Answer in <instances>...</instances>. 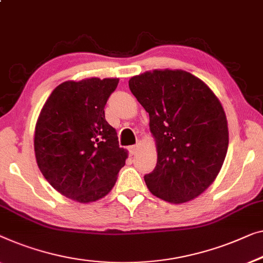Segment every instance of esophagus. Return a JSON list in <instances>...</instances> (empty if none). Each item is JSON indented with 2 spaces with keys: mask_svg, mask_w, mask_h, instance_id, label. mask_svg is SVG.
I'll list each match as a JSON object with an SVG mask.
<instances>
[{
  "mask_svg": "<svg viewBox=\"0 0 263 263\" xmlns=\"http://www.w3.org/2000/svg\"><path fill=\"white\" fill-rule=\"evenodd\" d=\"M140 146H141V142H138L136 144H134V146L129 147V152H130V154L134 155L138 153V151L140 149Z\"/></svg>",
  "mask_w": 263,
  "mask_h": 263,
  "instance_id": "34e87169",
  "label": "esophagus"
}]
</instances>
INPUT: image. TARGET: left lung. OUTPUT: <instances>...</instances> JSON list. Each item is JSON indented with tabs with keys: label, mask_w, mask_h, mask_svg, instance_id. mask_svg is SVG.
Returning <instances> with one entry per match:
<instances>
[{
	"label": "left lung",
	"mask_w": 263,
	"mask_h": 263,
	"mask_svg": "<svg viewBox=\"0 0 263 263\" xmlns=\"http://www.w3.org/2000/svg\"><path fill=\"white\" fill-rule=\"evenodd\" d=\"M129 89L149 114L158 161L144 176L149 191L170 203L195 199L226 159L229 132L223 106L206 84L181 70L135 76Z\"/></svg>",
	"instance_id": "8db88e82"
}]
</instances>
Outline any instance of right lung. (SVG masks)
Wrapping results in <instances>:
<instances>
[{"mask_svg":"<svg viewBox=\"0 0 263 263\" xmlns=\"http://www.w3.org/2000/svg\"><path fill=\"white\" fill-rule=\"evenodd\" d=\"M117 78L65 82L49 95L35 125L34 151L45 179L79 203L108 195L127 159L104 106Z\"/></svg>","mask_w":263,"mask_h":263,"instance_id":"obj_1","label":"right lung"}]
</instances>
